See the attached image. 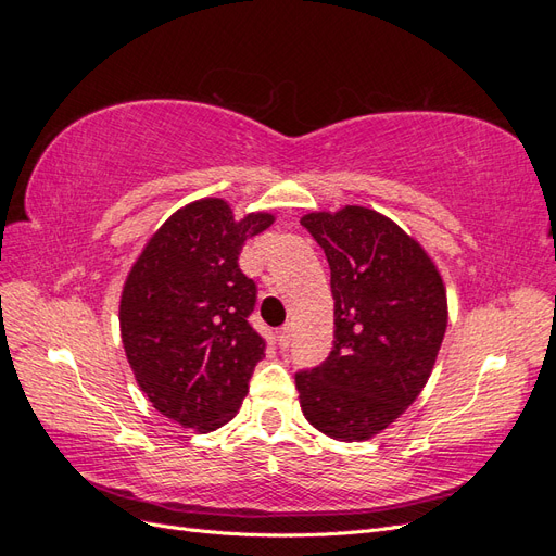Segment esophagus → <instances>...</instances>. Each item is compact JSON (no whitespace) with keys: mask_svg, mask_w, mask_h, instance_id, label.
Returning <instances> with one entry per match:
<instances>
[{"mask_svg":"<svg viewBox=\"0 0 556 556\" xmlns=\"http://www.w3.org/2000/svg\"><path fill=\"white\" fill-rule=\"evenodd\" d=\"M278 343H280L282 350L290 348V343H292V331H290V327H282V329L278 331Z\"/></svg>","mask_w":556,"mask_h":556,"instance_id":"1","label":"esophagus"}]
</instances>
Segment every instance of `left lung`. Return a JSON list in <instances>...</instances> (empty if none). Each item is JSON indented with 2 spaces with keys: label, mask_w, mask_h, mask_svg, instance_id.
<instances>
[{
  "label": "left lung",
  "mask_w": 556,
  "mask_h": 556,
  "mask_svg": "<svg viewBox=\"0 0 556 556\" xmlns=\"http://www.w3.org/2000/svg\"><path fill=\"white\" fill-rule=\"evenodd\" d=\"M331 268L333 348L294 376L308 422L368 441L427 384L447 329L439 268L390 217L364 206L301 217Z\"/></svg>",
  "instance_id": "left-lung-1"
}]
</instances>
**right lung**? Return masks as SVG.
Masks as SVG:
<instances>
[{
  "instance_id": "right-lung-1",
  "label": "right lung",
  "mask_w": 556,
  "mask_h": 556,
  "mask_svg": "<svg viewBox=\"0 0 556 556\" xmlns=\"http://www.w3.org/2000/svg\"><path fill=\"white\" fill-rule=\"evenodd\" d=\"M271 225V213L233 220L225 199L192 201L153 233L125 280L127 362L148 401L182 427L227 425L264 357L266 341L248 319L257 288L239 255Z\"/></svg>"
}]
</instances>
